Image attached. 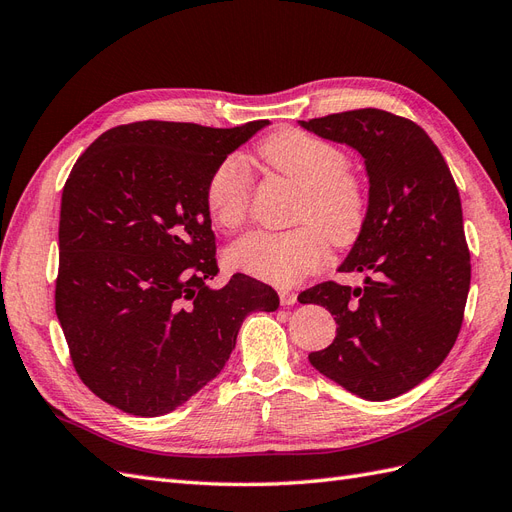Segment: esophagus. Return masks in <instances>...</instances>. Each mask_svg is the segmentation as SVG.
Masks as SVG:
<instances>
[{
    "instance_id": "obj_1",
    "label": "esophagus",
    "mask_w": 512,
    "mask_h": 512,
    "mask_svg": "<svg viewBox=\"0 0 512 512\" xmlns=\"http://www.w3.org/2000/svg\"><path fill=\"white\" fill-rule=\"evenodd\" d=\"M280 303H282V305H294V303H297V292L282 288V290H280Z\"/></svg>"
}]
</instances>
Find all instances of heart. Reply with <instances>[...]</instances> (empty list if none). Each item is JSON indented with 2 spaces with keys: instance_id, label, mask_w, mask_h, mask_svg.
Here are the masks:
<instances>
[{
  "instance_id": "obj_1",
  "label": "heart",
  "mask_w": 512,
  "mask_h": 512,
  "mask_svg": "<svg viewBox=\"0 0 512 512\" xmlns=\"http://www.w3.org/2000/svg\"><path fill=\"white\" fill-rule=\"evenodd\" d=\"M260 158L301 188L292 220L297 228L252 230L226 250V265L275 286H290L318 271L333 247L352 245L367 220V188L348 170L344 149L301 130H284L262 143ZM205 207L215 226L237 230L252 207V179L237 158L213 168Z\"/></svg>"
}]
</instances>
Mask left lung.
Here are the masks:
<instances>
[{"instance_id":"left-lung-1","label":"left lung","mask_w":512,"mask_h":512,"mask_svg":"<svg viewBox=\"0 0 512 512\" xmlns=\"http://www.w3.org/2000/svg\"><path fill=\"white\" fill-rule=\"evenodd\" d=\"M365 158L369 207L339 267L365 286L322 282L299 294L337 322L329 348L309 354L322 376L371 401L421 384L455 346L470 290L461 198L440 149L414 121L380 108L301 121Z\"/></svg>"}]
</instances>
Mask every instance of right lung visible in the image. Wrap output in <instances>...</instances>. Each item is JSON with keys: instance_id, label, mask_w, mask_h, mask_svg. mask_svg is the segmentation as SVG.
<instances>
[{"instance_id": "right-lung-1", "label": "right lung", "mask_w": 512, "mask_h": 512, "mask_svg": "<svg viewBox=\"0 0 512 512\" xmlns=\"http://www.w3.org/2000/svg\"><path fill=\"white\" fill-rule=\"evenodd\" d=\"M134 121L106 130L61 194L55 312L87 389L134 416L185 404L224 369L247 314L277 292L220 273L205 185L230 151L267 126Z\"/></svg>"}]
</instances>
